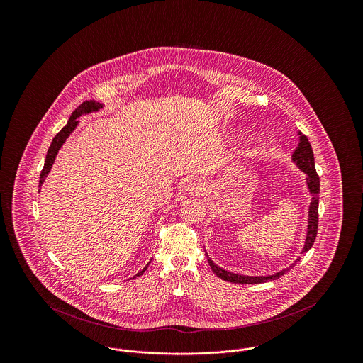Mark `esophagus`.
Returning a JSON list of instances; mask_svg holds the SVG:
<instances>
[{"mask_svg":"<svg viewBox=\"0 0 363 363\" xmlns=\"http://www.w3.org/2000/svg\"><path fill=\"white\" fill-rule=\"evenodd\" d=\"M185 189L189 194H194V196H200L203 194V191L206 190V185L201 179L199 178H190L189 181L185 185Z\"/></svg>","mask_w":363,"mask_h":363,"instance_id":"1","label":"esophagus"}]
</instances>
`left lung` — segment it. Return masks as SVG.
I'll list each match as a JSON object with an SVG mask.
<instances>
[{
  "label": "left lung",
  "instance_id": "left-lung-1",
  "mask_svg": "<svg viewBox=\"0 0 363 363\" xmlns=\"http://www.w3.org/2000/svg\"><path fill=\"white\" fill-rule=\"evenodd\" d=\"M299 136V143L296 150L294 151L293 162L306 174V185L308 189L311 191V203L309 206V219H308V233H306V240H305V245L302 249V253H306L313 243L315 241L317 237V228H318V193H320V178L315 172L314 167V155H313V150H311V143L305 135H302L301 132H298ZM208 264L211 267V269L213 271V274L216 277L223 279L225 281L230 283H240V284H259V283H265V281H272L277 280L281 275H284L287 271H290L294 265L299 261V257L294 261L293 264L281 271H279L277 274L272 275H267V277H247V275H240V274H234L230 271H225L223 268L218 267L212 259L208 257Z\"/></svg>",
  "mask_w": 363,
  "mask_h": 363
}]
</instances>
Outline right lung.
<instances>
[{
    "instance_id": "add662e5",
    "label": "right lung",
    "mask_w": 363,
    "mask_h": 363,
    "mask_svg": "<svg viewBox=\"0 0 363 363\" xmlns=\"http://www.w3.org/2000/svg\"><path fill=\"white\" fill-rule=\"evenodd\" d=\"M101 108H104V104H99V102H95V101H86V102H83V104H80V106L72 113V116H70V118L68 120V123L55 135V138H52V144H50V147H49V150H48V155H46V159H45V166H43V170H42L40 178H39V188L42 186V184H43L45 178L48 177V174L50 173L52 163H54V160H55V156L58 154L60 148L62 147V144L67 141V138H69L70 133H72V132L76 129V126L79 125V117H80L82 114H88V113H92V111H98V110H101ZM38 191H40V190H38ZM148 265H150V262L133 277L143 275V274L147 271Z\"/></svg>"
}]
</instances>
